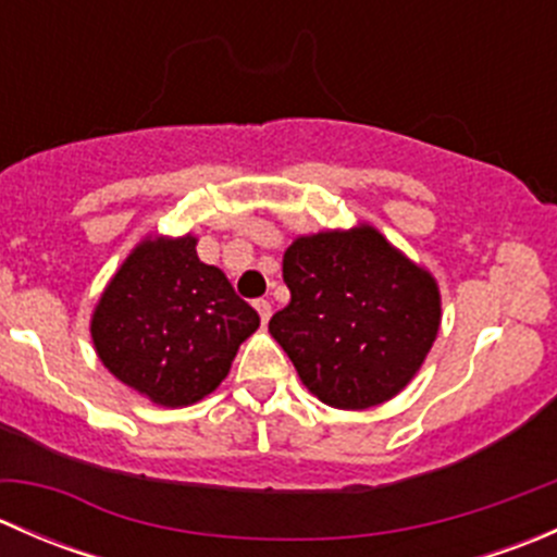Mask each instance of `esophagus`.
<instances>
[{
    "label": "esophagus",
    "mask_w": 557,
    "mask_h": 557,
    "mask_svg": "<svg viewBox=\"0 0 557 557\" xmlns=\"http://www.w3.org/2000/svg\"><path fill=\"white\" fill-rule=\"evenodd\" d=\"M256 312L261 314V323H269V318H272V305H269L267 299H258L256 301Z\"/></svg>",
    "instance_id": "esophagus-1"
}]
</instances>
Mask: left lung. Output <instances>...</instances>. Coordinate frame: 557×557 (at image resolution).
Segmentation results:
<instances>
[{"mask_svg": "<svg viewBox=\"0 0 557 557\" xmlns=\"http://www.w3.org/2000/svg\"><path fill=\"white\" fill-rule=\"evenodd\" d=\"M290 305L269 320L312 396L369 409L412 383L442 325L440 283L372 223L305 234L283 256Z\"/></svg>", "mask_w": 557, "mask_h": 557, "instance_id": "8db88e82", "label": "left lung"}]
</instances>
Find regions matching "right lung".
Instances as JSON below:
<instances>
[{
	"mask_svg": "<svg viewBox=\"0 0 557 557\" xmlns=\"http://www.w3.org/2000/svg\"><path fill=\"white\" fill-rule=\"evenodd\" d=\"M196 243L194 234L145 237L91 312L94 350L107 372L170 409L210 396L261 323L226 274L199 261Z\"/></svg>",
	"mask_w": 557,
	"mask_h": 557,
	"instance_id": "add662e5",
	"label": "right lung"
}]
</instances>
